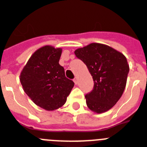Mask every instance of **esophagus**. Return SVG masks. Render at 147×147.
<instances>
[{
	"label": "esophagus",
	"instance_id": "1",
	"mask_svg": "<svg viewBox=\"0 0 147 147\" xmlns=\"http://www.w3.org/2000/svg\"><path fill=\"white\" fill-rule=\"evenodd\" d=\"M73 81H74V82H75V84H78V78H75Z\"/></svg>",
	"mask_w": 147,
	"mask_h": 147
}]
</instances>
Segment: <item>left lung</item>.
Instances as JSON below:
<instances>
[{
  "label": "left lung",
  "mask_w": 147,
  "mask_h": 147,
  "mask_svg": "<svg viewBox=\"0 0 147 147\" xmlns=\"http://www.w3.org/2000/svg\"><path fill=\"white\" fill-rule=\"evenodd\" d=\"M87 66L94 87L85 96L90 110L97 113L108 111L122 96L129 71L127 59L121 52L101 43H91L75 51Z\"/></svg>",
  "instance_id": "left-lung-1"
}]
</instances>
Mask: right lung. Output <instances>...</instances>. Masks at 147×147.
<instances>
[{
  "instance_id": "obj_1",
  "label": "right lung",
  "mask_w": 147,
  "mask_h": 147,
  "mask_svg": "<svg viewBox=\"0 0 147 147\" xmlns=\"http://www.w3.org/2000/svg\"><path fill=\"white\" fill-rule=\"evenodd\" d=\"M61 54L60 48L42 47L31 55L21 72L20 81L26 94L46 111L62 107L75 84L59 64Z\"/></svg>"
}]
</instances>
